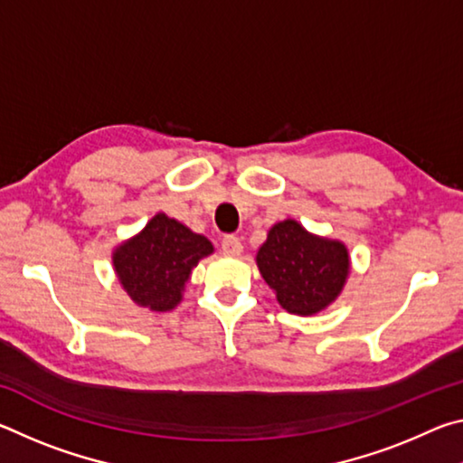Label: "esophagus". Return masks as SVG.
Instances as JSON below:
<instances>
[{
	"label": "esophagus",
	"instance_id": "1",
	"mask_svg": "<svg viewBox=\"0 0 463 463\" xmlns=\"http://www.w3.org/2000/svg\"><path fill=\"white\" fill-rule=\"evenodd\" d=\"M222 253L226 257H239L242 253V242L239 237H224L222 239Z\"/></svg>",
	"mask_w": 463,
	"mask_h": 463
}]
</instances>
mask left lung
<instances>
[{
  "label": "left lung",
  "mask_w": 463,
  "mask_h": 463,
  "mask_svg": "<svg viewBox=\"0 0 463 463\" xmlns=\"http://www.w3.org/2000/svg\"><path fill=\"white\" fill-rule=\"evenodd\" d=\"M255 263L279 307L298 317L318 315L331 307L351 271L343 241L310 232L294 218L271 226Z\"/></svg>",
  "instance_id": "left-lung-1"
}]
</instances>
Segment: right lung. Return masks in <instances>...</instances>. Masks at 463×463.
Returning a JSON list of instances; mask_svg holds the SVG:
<instances>
[{
    "instance_id": "obj_1",
    "label": "right lung",
    "mask_w": 463,
    "mask_h": 463,
    "mask_svg": "<svg viewBox=\"0 0 463 463\" xmlns=\"http://www.w3.org/2000/svg\"><path fill=\"white\" fill-rule=\"evenodd\" d=\"M214 245L175 218L156 213L135 237L112 250V265L124 292L140 308L169 312L184 300L192 269Z\"/></svg>"
}]
</instances>
